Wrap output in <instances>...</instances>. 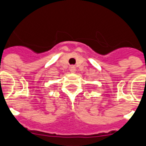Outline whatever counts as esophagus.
<instances>
[{
	"mask_svg": "<svg viewBox=\"0 0 146 146\" xmlns=\"http://www.w3.org/2000/svg\"><path fill=\"white\" fill-rule=\"evenodd\" d=\"M70 70H71V72H75V68L74 67V66H71V67H70Z\"/></svg>",
	"mask_w": 146,
	"mask_h": 146,
	"instance_id": "34e87169",
	"label": "esophagus"
}]
</instances>
